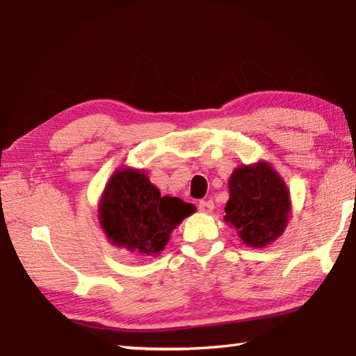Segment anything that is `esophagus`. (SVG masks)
I'll list each match as a JSON object with an SVG mask.
<instances>
[{"mask_svg": "<svg viewBox=\"0 0 356 356\" xmlns=\"http://www.w3.org/2000/svg\"><path fill=\"white\" fill-rule=\"evenodd\" d=\"M197 207L202 213H211L213 209H215V204H213L211 200H200Z\"/></svg>", "mask_w": 356, "mask_h": 356, "instance_id": "1", "label": "esophagus"}]
</instances>
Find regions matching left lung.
Masks as SVG:
<instances>
[{"instance_id": "1", "label": "left lung", "mask_w": 356, "mask_h": 356, "mask_svg": "<svg viewBox=\"0 0 356 356\" xmlns=\"http://www.w3.org/2000/svg\"><path fill=\"white\" fill-rule=\"evenodd\" d=\"M229 190L225 221L234 225L245 244L263 248L283 234L289 193L273 168L266 163L238 168L230 176Z\"/></svg>"}]
</instances>
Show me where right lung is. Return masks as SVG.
I'll use <instances>...</instances> for the list:
<instances>
[{
    "mask_svg": "<svg viewBox=\"0 0 356 356\" xmlns=\"http://www.w3.org/2000/svg\"><path fill=\"white\" fill-rule=\"evenodd\" d=\"M195 211L179 197L161 196L137 170H118L101 199L99 219L115 245L143 257L163 250L172 229Z\"/></svg>",
    "mask_w": 356,
    "mask_h": 356,
    "instance_id": "add662e5",
    "label": "right lung"
}]
</instances>
